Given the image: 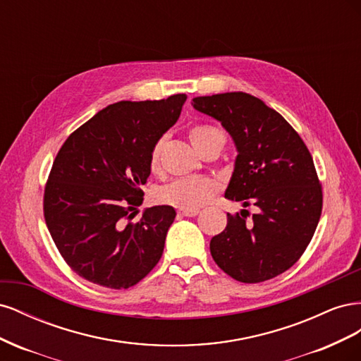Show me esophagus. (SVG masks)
<instances>
[{
    "instance_id": "esophagus-1",
    "label": "esophagus",
    "mask_w": 361,
    "mask_h": 361,
    "mask_svg": "<svg viewBox=\"0 0 361 361\" xmlns=\"http://www.w3.org/2000/svg\"><path fill=\"white\" fill-rule=\"evenodd\" d=\"M199 209H179V215H183V216H195L199 215Z\"/></svg>"
}]
</instances>
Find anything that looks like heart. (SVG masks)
<instances>
[{"instance_id":"b5f03b06","label":"heart","mask_w":361,"mask_h":361,"mask_svg":"<svg viewBox=\"0 0 361 361\" xmlns=\"http://www.w3.org/2000/svg\"><path fill=\"white\" fill-rule=\"evenodd\" d=\"M190 140L195 150L200 152L204 147L212 145L223 147L224 134L214 126L199 125L190 130ZM164 141H166L164 137L158 138L150 150L149 166L154 171L159 169ZM218 183L209 178H183L167 183L159 191V199L161 202L171 204L174 207H180V209H197V207H202L214 197Z\"/></svg>"}]
</instances>
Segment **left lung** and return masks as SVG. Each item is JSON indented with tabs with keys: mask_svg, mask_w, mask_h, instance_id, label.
Listing matches in <instances>:
<instances>
[{
	"mask_svg": "<svg viewBox=\"0 0 361 361\" xmlns=\"http://www.w3.org/2000/svg\"><path fill=\"white\" fill-rule=\"evenodd\" d=\"M195 110L216 118L236 146L224 197L255 206L227 214L211 239V255L243 283L274 279L297 262L312 241L322 211V188L310 152L281 114L243 92L194 97Z\"/></svg>",
	"mask_w": 361,
	"mask_h": 361,
	"instance_id": "obj_1",
	"label": "left lung"
}]
</instances>
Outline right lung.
<instances>
[{
    "label": "right lung",
    "mask_w": 361,
    "mask_h": 361,
    "mask_svg": "<svg viewBox=\"0 0 361 361\" xmlns=\"http://www.w3.org/2000/svg\"><path fill=\"white\" fill-rule=\"evenodd\" d=\"M187 94L108 105L72 133L52 164L43 197L48 231L80 277L128 289L159 262L174 207H147L141 187L155 141L178 122Z\"/></svg>",
    "instance_id": "obj_1"
}]
</instances>
